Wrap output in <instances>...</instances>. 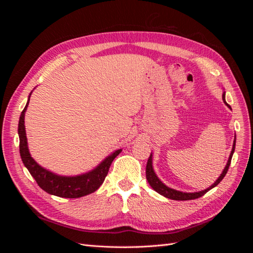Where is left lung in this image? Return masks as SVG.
Wrapping results in <instances>:
<instances>
[{
  "instance_id": "8db88e82",
  "label": "left lung",
  "mask_w": 253,
  "mask_h": 253,
  "mask_svg": "<svg viewBox=\"0 0 253 253\" xmlns=\"http://www.w3.org/2000/svg\"><path fill=\"white\" fill-rule=\"evenodd\" d=\"M223 100L224 102L227 104L226 100H225V93L223 94ZM229 106V104H227ZM230 108V106H229ZM234 150H235V139H234V142H233V148H232V151H231V154H230V157H229L228 159V163L225 167V169L223 171V173L220 174L219 177L217 178V180L213 183V185L206 189L204 191H201V192H195V193H183V192H180V191H176L174 189H171V188H168L166 185H164V183L160 181L158 179V177L156 176V174L154 173V170H153V167H152V154L150 155L149 159H148V164H147V169H145V176H147V180L148 182L150 183V186L154 189L157 193L164 195L165 197L167 198H170V200H174V201H190V200H195V198H198V197H202L204 194H206L207 192H208L209 190H211L212 188L216 187L218 183L223 180V178L225 177V175L227 174L228 172V169L229 167H230V164H231V158H232V155L234 153Z\"/></svg>"
}]
</instances>
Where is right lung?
<instances>
[{"label":"right lung","mask_w":253,"mask_h":253,"mask_svg":"<svg viewBox=\"0 0 253 253\" xmlns=\"http://www.w3.org/2000/svg\"><path fill=\"white\" fill-rule=\"evenodd\" d=\"M30 95L32 94H29V97ZM28 101L24 110L21 113L19 121L18 132L20 137V154L23 164L27 168V170L32 174L38 185L45 192L65 198H78L95 192L102 185V182L105 179V176L108 175L111 164L113 163L115 157L119 155L121 150L115 151L112 155L106 157L95 170L79 176L66 177V176H59L43 169L30 156L27 147L24 115L27 109Z\"/></svg>","instance_id":"add662e5"}]
</instances>
